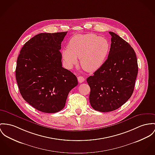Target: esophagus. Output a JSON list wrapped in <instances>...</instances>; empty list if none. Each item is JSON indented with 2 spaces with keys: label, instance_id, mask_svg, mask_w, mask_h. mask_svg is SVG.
<instances>
[{
  "label": "esophagus",
  "instance_id": "34e87169",
  "mask_svg": "<svg viewBox=\"0 0 155 155\" xmlns=\"http://www.w3.org/2000/svg\"><path fill=\"white\" fill-rule=\"evenodd\" d=\"M77 78H78V82L80 83H83L84 81V80H85V78H84L83 76H78V77H77Z\"/></svg>",
  "mask_w": 155,
  "mask_h": 155
}]
</instances>
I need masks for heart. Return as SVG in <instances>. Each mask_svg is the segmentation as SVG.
Masks as SVG:
<instances>
[{
  "label": "heart",
  "instance_id": "1",
  "mask_svg": "<svg viewBox=\"0 0 155 155\" xmlns=\"http://www.w3.org/2000/svg\"><path fill=\"white\" fill-rule=\"evenodd\" d=\"M68 48L62 51L64 59L68 66L77 65L80 59L82 68L94 72L100 69L107 59L110 45L106 39L93 34L77 35L72 37Z\"/></svg>",
  "mask_w": 155,
  "mask_h": 155
}]
</instances>
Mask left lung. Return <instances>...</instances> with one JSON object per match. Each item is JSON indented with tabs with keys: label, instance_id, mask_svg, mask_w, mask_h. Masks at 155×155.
I'll return each mask as SVG.
<instances>
[{
	"label": "left lung",
	"instance_id": "1",
	"mask_svg": "<svg viewBox=\"0 0 155 155\" xmlns=\"http://www.w3.org/2000/svg\"><path fill=\"white\" fill-rule=\"evenodd\" d=\"M111 47L103 66L87 78L90 103L100 112L114 111L131 97L138 73L136 53L130 45L113 32Z\"/></svg>",
	"mask_w": 155,
	"mask_h": 155
}]
</instances>
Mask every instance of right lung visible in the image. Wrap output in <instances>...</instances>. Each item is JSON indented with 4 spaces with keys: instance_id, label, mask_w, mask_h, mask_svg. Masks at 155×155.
Here are the masks:
<instances>
[{
    "instance_id": "right-lung-1",
    "label": "right lung",
    "mask_w": 155,
    "mask_h": 155,
    "mask_svg": "<svg viewBox=\"0 0 155 155\" xmlns=\"http://www.w3.org/2000/svg\"><path fill=\"white\" fill-rule=\"evenodd\" d=\"M67 33L39 34L25 44L18 57L16 78L20 93L44 113L62 110L68 93L78 84L77 77L62 67L60 50Z\"/></svg>"
}]
</instances>
